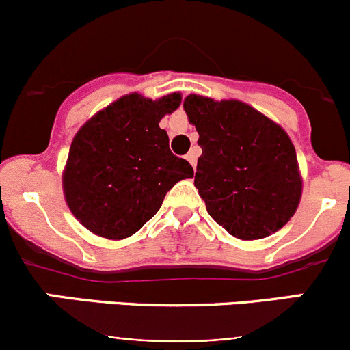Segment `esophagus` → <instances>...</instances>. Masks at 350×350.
<instances>
[{"mask_svg": "<svg viewBox=\"0 0 350 350\" xmlns=\"http://www.w3.org/2000/svg\"><path fill=\"white\" fill-rule=\"evenodd\" d=\"M196 157H198V154L195 152V150H191V152L186 155V161H188L193 167H196Z\"/></svg>", "mask_w": 350, "mask_h": 350, "instance_id": "obj_1", "label": "esophagus"}]
</instances>
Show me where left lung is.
Masks as SVG:
<instances>
[{
  "instance_id": "obj_1",
  "label": "left lung",
  "mask_w": 350,
  "mask_h": 350,
  "mask_svg": "<svg viewBox=\"0 0 350 350\" xmlns=\"http://www.w3.org/2000/svg\"><path fill=\"white\" fill-rule=\"evenodd\" d=\"M183 108L200 135L195 186L210 217L242 241L283 228L303 189L295 146L283 126L239 100L188 94Z\"/></svg>"
}]
</instances>
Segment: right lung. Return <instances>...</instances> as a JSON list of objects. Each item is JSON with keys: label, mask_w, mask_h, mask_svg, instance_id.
<instances>
[{"label": "right lung", "mask_w": 350, "mask_h": 350, "mask_svg": "<svg viewBox=\"0 0 350 350\" xmlns=\"http://www.w3.org/2000/svg\"><path fill=\"white\" fill-rule=\"evenodd\" d=\"M181 105V94L159 100L130 93L91 116L74 135L64 172L66 203L83 227L122 241L144 227L165 193L195 176L169 149L159 122Z\"/></svg>", "instance_id": "add662e5"}]
</instances>
